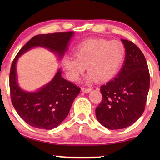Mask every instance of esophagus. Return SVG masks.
<instances>
[{"label": "esophagus", "mask_w": 160, "mask_h": 160, "mask_svg": "<svg viewBox=\"0 0 160 160\" xmlns=\"http://www.w3.org/2000/svg\"><path fill=\"white\" fill-rule=\"evenodd\" d=\"M81 90H82L84 93H89L92 90L91 88H81Z\"/></svg>", "instance_id": "obj_1"}]
</instances>
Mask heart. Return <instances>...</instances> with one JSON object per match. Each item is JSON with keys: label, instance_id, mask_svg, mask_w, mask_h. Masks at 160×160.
I'll return each instance as SVG.
<instances>
[{"label": "heart", "instance_id": "b5f03b06", "mask_svg": "<svg viewBox=\"0 0 160 160\" xmlns=\"http://www.w3.org/2000/svg\"><path fill=\"white\" fill-rule=\"evenodd\" d=\"M74 57L66 56L62 66L68 79L76 82L85 70L86 81H107L117 73L126 55L124 45L117 40L89 39L80 43L73 51Z\"/></svg>", "mask_w": 160, "mask_h": 160}]
</instances>
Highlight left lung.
<instances>
[{
	"label": "left lung",
	"instance_id": "8db88e82",
	"mask_svg": "<svg viewBox=\"0 0 160 160\" xmlns=\"http://www.w3.org/2000/svg\"><path fill=\"white\" fill-rule=\"evenodd\" d=\"M121 42L126 48L122 68L112 80L101 86L102 100L95 109L99 122L111 130L128 127L141 116L150 89L144 54L132 42Z\"/></svg>",
	"mask_w": 160,
	"mask_h": 160
}]
</instances>
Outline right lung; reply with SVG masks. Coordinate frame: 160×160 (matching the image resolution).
I'll use <instances>...</instances> for the list:
<instances>
[{"label": "right lung", "mask_w": 160, "mask_h": 160, "mask_svg": "<svg viewBox=\"0 0 160 160\" xmlns=\"http://www.w3.org/2000/svg\"><path fill=\"white\" fill-rule=\"evenodd\" d=\"M73 34V32H67L36 35L21 48L13 60L9 78L12 104L19 116L34 128L51 130L57 127L68 115L80 88L62 78L61 70L58 69L53 79L37 92L22 90L17 80L18 59L37 47L47 48L61 58Z\"/></svg>", "instance_id": "obj_1"}]
</instances>
